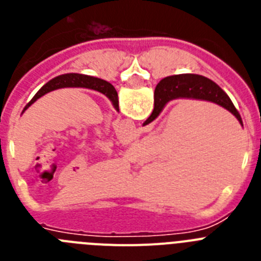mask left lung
Segmentation results:
<instances>
[{
	"instance_id": "1",
	"label": "left lung",
	"mask_w": 261,
	"mask_h": 261,
	"mask_svg": "<svg viewBox=\"0 0 261 261\" xmlns=\"http://www.w3.org/2000/svg\"><path fill=\"white\" fill-rule=\"evenodd\" d=\"M62 87H86V89L95 90L99 93L105 94L106 96L110 98V100L112 102L114 107L119 111V98H117V93L115 87L107 82V81H103L100 78L90 77V75H84V74H77V73H69V74H62L59 77L50 80L48 84H45L44 86L39 90L38 93L35 94V96L31 99V102L24 107L23 112L30 107L34 102H36L40 96H43L44 94L53 91V90L62 89Z\"/></svg>"
}]
</instances>
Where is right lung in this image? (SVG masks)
Masks as SVG:
<instances>
[{"label":"right lung","instance_id":"obj_1","mask_svg":"<svg viewBox=\"0 0 261 261\" xmlns=\"http://www.w3.org/2000/svg\"><path fill=\"white\" fill-rule=\"evenodd\" d=\"M176 98H193L209 100L222 106L227 111H230L239 123H242V117L235 110L234 105L227 96V94L221 89L217 84L209 78L202 77L199 74H179L171 77L163 78L155 87L154 91V110L150 117L144 123V125L151 123L163 110L166 103Z\"/></svg>","mask_w":261,"mask_h":261}]
</instances>
